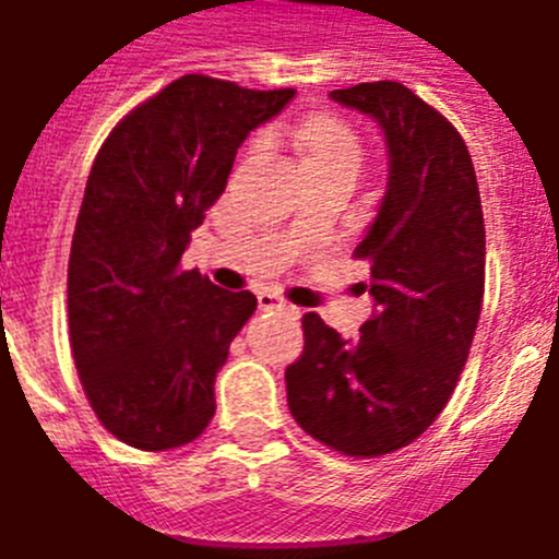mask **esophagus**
<instances>
[{
	"label": "esophagus",
	"instance_id": "34e87169",
	"mask_svg": "<svg viewBox=\"0 0 559 559\" xmlns=\"http://www.w3.org/2000/svg\"><path fill=\"white\" fill-rule=\"evenodd\" d=\"M259 309H264V312H289V314H298V309L289 307L281 295L270 293V289H264V293H259Z\"/></svg>",
	"mask_w": 559,
	"mask_h": 559
}]
</instances>
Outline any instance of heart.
I'll return each mask as SVG.
<instances>
[{"mask_svg":"<svg viewBox=\"0 0 559 559\" xmlns=\"http://www.w3.org/2000/svg\"><path fill=\"white\" fill-rule=\"evenodd\" d=\"M304 145H307V163L332 157H360L354 134L334 120H312L304 129Z\"/></svg>","mask_w":559,"mask_h":559,"instance_id":"1","label":"heart"}]
</instances>
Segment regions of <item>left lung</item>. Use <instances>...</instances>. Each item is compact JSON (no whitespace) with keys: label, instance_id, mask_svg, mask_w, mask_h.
I'll return each mask as SVG.
<instances>
[{"label":"left lung","instance_id":"1","mask_svg":"<svg viewBox=\"0 0 559 559\" xmlns=\"http://www.w3.org/2000/svg\"><path fill=\"white\" fill-rule=\"evenodd\" d=\"M380 126L388 182L354 255L373 300L360 337L304 314L307 346L286 368V402L312 439L354 459L405 448L433 425L473 346L484 300L481 193L467 145L396 81L329 92Z\"/></svg>","mask_w":559,"mask_h":559}]
</instances>
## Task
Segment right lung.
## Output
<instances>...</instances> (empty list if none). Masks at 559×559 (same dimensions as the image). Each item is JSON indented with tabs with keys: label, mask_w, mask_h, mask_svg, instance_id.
<instances>
[{
	"label": "right lung",
	"mask_w": 559,
	"mask_h": 559,
	"mask_svg": "<svg viewBox=\"0 0 559 559\" xmlns=\"http://www.w3.org/2000/svg\"><path fill=\"white\" fill-rule=\"evenodd\" d=\"M293 98L182 75L100 145L72 236L67 309L86 400L129 448H182L213 419L216 371L255 295L227 293L179 261L239 145Z\"/></svg>",
	"instance_id": "right-lung-1"
}]
</instances>
